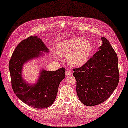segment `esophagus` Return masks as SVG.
<instances>
[{
	"instance_id": "1",
	"label": "esophagus",
	"mask_w": 128,
	"mask_h": 128,
	"mask_svg": "<svg viewBox=\"0 0 128 128\" xmlns=\"http://www.w3.org/2000/svg\"><path fill=\"white\" fill-rule=\"evenodd\" d=\"M71 74V70L67 69L66 70V71H65V74L66 75H70Z\"/></svg>"
}]
</instances>
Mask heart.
Masks as SVG:
<instances>
[{
  "label": "heart",
  "mask_w": 128,
  "mask_h": 128,
  "mask_svg": "<svg viewBox=\"0 0 128 128\" xmlns=\"http://www.w3.org/2000/svg\"><path fill=\"white\" fill-rule=\"evenodd\" d=\"M93 50L91 42L83 37L74 38L62 42L58 46V54L68 56V61L72 66H82L86 62Z\"/></svg>",
  "instance_id": "b5f03b06"
}]
</instances>
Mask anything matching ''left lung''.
I'll return each mask as SVG.
<instances>
[{
    "mask_svg": "<svg viewBox=\"0 0 128 128\" xmlns=\"http://www.w3.org/2000/svg\"><path fill=\"white\" fill-rule=\"evenodd\" d=\"M100 39L103 43L99 50L83 66L73 68L77 96L87 106L106 101L119 82L117 55L106 38Z\"/></svg>",
    "mask_w": 128,
    "mask_h": 128,
    "instance_id": "1",
    "label": "left lung"
}]
</instances>
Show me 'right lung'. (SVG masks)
I'll list each match as a JSON object with an SVG mask.
<instances>
[{
    "mask_svg": "<svg viewBox=\"0 0 128 128\" xmlns=\"http://www.w3.org/2000/svg\"><path fill=\"white\" fill-rule=\"evenodd\" d=\"M40 51L48 52V49L40 38L30 36L19 42L9 62L12 89L22 102L36 109H44L53 104L58 86L65 77V68L55 71L42 70L37 82L34 86L26 83L22 78V68L26 62L41 56Z\"/></svg>",
    "mask_w": 128,
    "mask_h": 128,
    "instance_id": "add662e5",
    "label": "right lung"
}]
</instances>
